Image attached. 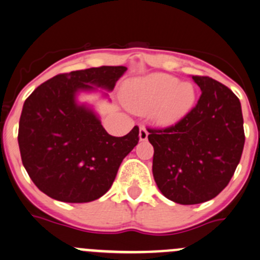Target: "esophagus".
<instances>
[{"instance_id": "obj_1", "label": "esophagus", "mask_w": 260, "mask_h": 260, "mask_svg": "<svg viewBox=\"0 0 260 260\" xmlns=\"http://www.w3.org/2000/svg\"><path fill=\"white\" fill-rule=\"evenodd\" d=\"M138 137H140V141H142V142L143 141H147V138H148V131H147L145 127H141Z\"/></svg>"}]
</instances>
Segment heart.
Returning <instances> with one entry per match:
<instances>
[{"label":"heart","mask_w":260,"mask_h":260,"mask_svg":"<svg viewBox=\"0 0 260 260\" xmlns=\"http://www.w3.org/2000/svg\"><path fill=\"white\" fill-rule=\"evenodd\" d=\"M125 106L135 113L148 114L159 127H172L192 111L196 89L169 74L145 75L128 80L122 89Z\"/></svg>","instance_id":"b5f03b06"}]
</instances>
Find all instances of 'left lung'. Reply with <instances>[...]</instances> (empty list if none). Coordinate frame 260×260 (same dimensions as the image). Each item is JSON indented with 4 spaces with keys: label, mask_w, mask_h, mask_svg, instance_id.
<instances>
[{
    "label": "left lung",
    "mask_w": 260,
    "mask_h": 260,
    "mask_svg": "<svg viewBox=\"0 0 260 260\" xmlns=\"http://www.w3.org/2000/svg\"><path fill=\"white\" fill-rule=\"evenodd\" d=\"M192 79L201 89L195 108L176 125L148 129L157 187L181 205L219 195L234 175L245 142L238 96L212 78Z\"/></svg>",
    "instance_id": "1"
}]
</instances>
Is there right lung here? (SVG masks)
Returning a JSON list of instances; mask_svg holds the SVG:
<instances>
[{
  "mask_svg": "<svg viewBox=\"0 0 260 260\" xmlns=\"http://www.w3.org/2000/svg\"><path fill=\"white\" fill-rule=\"evenodd\" d=\"M125 67H101L60 74L25 101L18 147L25 170L40 191L62 203H90L111 188L123 158L137 146L138 127L123 137L108 135L81 93L114 89ZM103 88L106 92L101 91Z\"/></svg>",
  "mask_w": 260,
  "mask_h": 260,
  "instance_id": "1",
  "label": "right lung"
}]
</instances>
